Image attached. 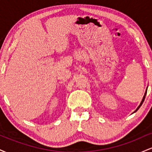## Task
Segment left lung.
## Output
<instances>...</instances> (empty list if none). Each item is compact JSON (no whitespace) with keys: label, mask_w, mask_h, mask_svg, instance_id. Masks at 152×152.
<instances>
[{"label":"left lung","mask_w":152,"mask_h":152,"mask_svg":"<svg viewBox=\"0 0 152 152\" xmlns=\"http://www.w3.org/2000/svg\"><path fill=\"white\" fill-rule=\"evenodd\" d=\"M146 92H147V88H146V92H145V94H144V97H143V99H142V102H141V104H140V105H139V106H138L137 107V109L135 110V111H134V112H136V111H137L138 109H139V108H140V106L142 105V104H143V102H144V99H145V96H146Z\"/></svg>","instance_id":"1"}]
</instances>
